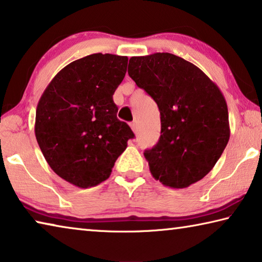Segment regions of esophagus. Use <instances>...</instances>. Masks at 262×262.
<instances>
[{
  "label": "esophagus",
  "instance_id": "obj_1",
  "mask_svg": "<svg viewBox=\"0 0 262 262\" xmlns=\"http://www.w3.org/2000/svg\"><path fill=\"white\" fill-rule=\"evenodd\" d=\"M130 126H131V128H132V131H134L135 134H137V131H138V123H137L136 121L132 122V123L130 124Z\"/></svg>",
  "mask_w": 262,
  "mask_h": 262
}]
</instances>
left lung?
Instances as JSON below:
<instances>
[{
    "mask_svg": "<svg viewBox=\"0 0 262 262\" xmlns=\"http://www.w3.org/2000/svg\"><path fill=\"white\" fill-rule=\"evenodd\" d=\"M127 73L160 111L159 141L144 152L152 177L175 189L202 180L230 139L220 88L194 63L171 53L132 57Z\"/></svg>",
    "mask_w": 262,
    "mask_h": 262,
    "instance_id": "left-lung-1",
    "label": "left lung"
}]
</instances>
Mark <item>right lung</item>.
<instances>
[{"instance_id": "1", "label": "right lung", "mask_w": 262, "mask_h": 262, "mask_svg": "<svg viewBox=\"0 0 262 262\" xmlns=\"http://www.w3.org/2000/svg\"><path fill=\"white\" fill-rule=\"evenodd\" d=\"M127 57L95 53L63 67L42 93L34 134L55 174L79 188L110 177L135 135L117 118L113 95L126 73Z\"/></svg>"}]
</instances>
